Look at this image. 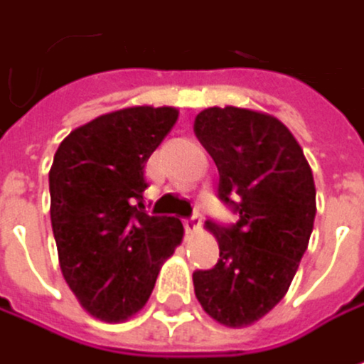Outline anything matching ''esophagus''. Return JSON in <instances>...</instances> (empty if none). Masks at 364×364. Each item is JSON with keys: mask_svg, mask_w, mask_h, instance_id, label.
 Here are the masks:
<instances>
[{"mask_svg": "<svg viewBox=\"0 0 364 364\" xmlns=\"http://www.w3.org/2000/svg\"><path fill=\"white\" fill-rule=\"evenodd\" d=\"M200 224H203V218L200 215H192V218L183 220V226H186V230L190 232V235H194V232L200 230Z\"/></svg>", "mask_w": 364, "mask_h": 364, "instance_id": "1", "label": "esophagus"}]
</instances>
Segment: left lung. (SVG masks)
<instances>
[{
    "label": "left lung",
    "instance_id": "left-lung-1",
    "mask_svg": "<svg viewBox=\"0 0 364 364\" xmlns=\"http://www.w3.org/2000/svg\"><path fill=\"white\" fill-rule=\"evenodd\" d=\"M194 134L218 166L220 198L240 213L230 228L207 222L220 259L194 272V294L211 319L244 328L284 298L306 252L317 211L313 172L294 134L265 112L207 107Z\"/></svg>",
    "mask_w": 364,
    "mask_h": 364
}]
</instances>
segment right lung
Instances as JSON below:
<instances>
[{"mask_svg": "<svg viewBox=\"0 0 364 364\" xmlns=\"http://www.w3.org/2000/svg\"><path fill=\"white\" fill-rule=\"evenodd\" d=\"M178 118L176 107L103 114L62 140L49 170L60 269L82 309L120 323L149 302L157 274L183 242L176 218L140 211L144 164Z\"/></svg>", "mask_w": 364, "mask_h": 364, "instance_id": "obj_1", "label": "right lung"}]
</instances>
